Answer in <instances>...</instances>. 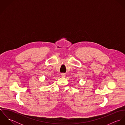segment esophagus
Masks as SVG:
<instances>
[{"label":"esophagus","instance_id":"34e87169","mask_svg":"<svg viewBox=\"0 0 125 125\" xmlns=\"http://www.w3.org/2000/svg\"><path fill=\"white\" fill-rule=\"evenodd\" d=\"M61 75H62V76L63 77H64V76H65V74L64 73H62L61 74Z\"/></svg>","mask_w":125,"mask_h":125}]
</instances>
